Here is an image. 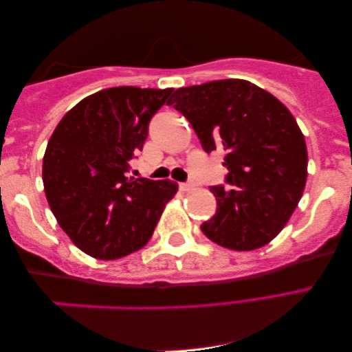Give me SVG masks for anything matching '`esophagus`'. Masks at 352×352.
<instances>
[{"label":"esophagus","mask_w":352,"mask_h":352,"mask_svg":"<svg viewBox=\"0 0 352 352\" xmlns=\"http://www.w3.org/2000/svg\"><path fill=\"white\" fill-rule=\"evenodd\" d=\"M195 187L193 182H181L179 184V188L182 190V192H188V190H192Z\"/></svg>","instance_id":"1"}]
</instances>
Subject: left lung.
<instances>
[{
    "instance_id": "left-lung-1",
    "label": "left lung",
    "mask_w": 352,
    "mask_h": 352,
    "mask_svg": "<svg viewBox=\"0 0 352 352\" xmlns=\"http://www.w3.org/2000/svg\"><path fill=\"white\" fill-rule=\"evenodd\" d=\"M168 104L186 117L206 153L223 149L229 187H210L217 214L207 239L234 251L262 248L278 235L302 197L307 146L278 98L243 79L177 89Z\"/></svg>"
}]
</instances>
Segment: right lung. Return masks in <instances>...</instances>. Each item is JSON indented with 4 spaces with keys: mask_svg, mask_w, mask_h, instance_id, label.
Returning a JSON list of instances; mask_svg holds the SVG:
<instances>
[{
    "mask_svg": "<svg viewBox=\"0 0 352 352\" xmlns=\"http://www.w3.org/2000/svg\"><path fill=\"white\" fill-rule=\"evenodd\" d=\"M173 89L112 87L84 98L56 126L43 155V187L59 226L80 251L115 261L142 250L166 203L170 179L128 177L153 115Z\"/></svg>",
    "mask_w": 352,
    "mask_h": 352,
    "instance_id": "add662e5",
    "label": "right lung"
}]
</instances>
